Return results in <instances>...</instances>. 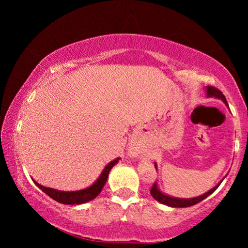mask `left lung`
Instances as JSON below:
<instances>
[{
  "label": "left lung",
  "instance_id": "8db88e82",
  "mask_svg": "<svg viewBox=\"0 0 248 248\" xmlns=\"http://www.w3.org/2000/svg\"><path fill=\"white\" fill-rule=\"evenodd\" d=\"M206 93H208L209 97L220 98V99L223 100V103L227 104L226 97L223 96V93L218 89V88L212 87V86L211 87H210V86L206 87ZM219 185L215 186V187H213L212 189H210V191L208 193H205V194H203L201 196H198V198H193V199H176V198H170V196L162 194V193L157 188V185H155V183L154 185H152V187L150 189V193H151V195L154 196L155 200H157L158 202L162 203V204L172 206V208H187V206H192L194 204H198L199 202H201L205 198H208L210 194H212V193L215 192L217 188H218Z\"/></svg>",
  "mask_w": 248,
  "mask_h": 248
}]
</instances>
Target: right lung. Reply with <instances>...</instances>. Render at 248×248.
Wrapping results in <instances>:
<instances>
[{
    "label": "right lung",
    "mask_w": 248,
    "mask_h": 248,
    "mask_svg": "<svg viewBox=\"0 0 248 248\" xmlns=\"http://www.w3.org/2000/svg\"><path fill=\"white\" fill-rule=\"evenodd\" d=\"M118 159L109 162V164L105 167L103 172H101L100 177L97 179L94 184H93L90 187H88V188L81 189V191H77V192L56 191V189L45 187V186L39 185L38 183H36V182H35V184L38 186V187L42 189L44 193H46L49 198H52L53 200H55V201L60 202V203H63V204H81V203H86L88 201L93 200L101 192L105 183H106V181H107L108 174H109L110 169L113 168V166L116 165Z\"/></svg>",
    "instance_id": "obj_1"
}]
</instances>
